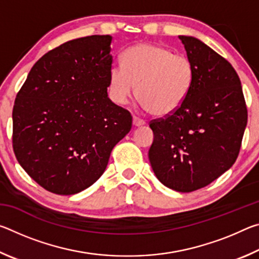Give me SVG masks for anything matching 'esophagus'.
<instances>
[{"instance_id":"1","label":"esophagus","mask_w":259,"mask_h":259,"mask_svg":"<svg viewBox=\"0 0 259 259\" xmlns=\"http://www.w3.org/2000/svg\"><path fill=\"white\" fill-rule=\"evenodd\" d=\"M133 123H134L135 126H142V125L145 124V121L142 120V119H139V117H137V116H134Z\"/></svg>"}]
</instances>
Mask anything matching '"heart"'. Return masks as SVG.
I'll use <instances>...</instances> for the list:
<instances>
[{
    "label": "heart",
    "mask_w": 259,
    "mask_h": 259,
    "mask_svg": "<svg viewBox=\"0 0 259 259\" xmlns=\"http://www.w3.org/2000/svg\"><path fill=\"white\" fill-rule=\"evenodd\" d=\"M122 63L123 66L113 65L108 73L109 90L116 103H128L137 90L144 108L153 115L168 116L178 111L190 93L194 67L185 55L143 43L125 50Z\"/></svg>",
    "instance_id": "heart-1"
}]
</instances>
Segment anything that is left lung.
I'll list each match as a JSON object with an SVG mask.
<instances>
[{"mask_svg":"<svg viewBox=\"0 0 259 259\" xmlns=\"http://www.w3.org/2000/svg\"><path fill=\"white\" fill-rule=\"evenodd\" d=\"M194 67V78L178 111L151 121L148 151L153 171L164 186L188 193L209 185L234 164L248 112L235 69L192 36H178Z\"/></svg>","mask_w":259,"mask_h":259,"instance_id":"8db88e82","label":"left lung"}]
</instances>
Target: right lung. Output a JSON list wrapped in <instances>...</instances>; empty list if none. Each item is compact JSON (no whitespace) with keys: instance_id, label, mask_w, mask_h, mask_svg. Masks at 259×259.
I'll return each instance as SVG.
<instances>
[{"instance_id":"1","label":"right lung","mask_w":259,"mask_h":259,"mask_svg":"<svg viewBox=\"0 0 259 259\" xmlns=\"http://www.w3.org/2000/svg\"><path fill=\"white\" fill-rule=\"evenodd\" d=\"M111 43V35H91L50 50L16 97L15 155L30 178L55 194L93 185L133 125L131 114L107 95Z\"/></svg>"}]
</instances>
